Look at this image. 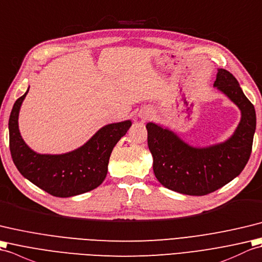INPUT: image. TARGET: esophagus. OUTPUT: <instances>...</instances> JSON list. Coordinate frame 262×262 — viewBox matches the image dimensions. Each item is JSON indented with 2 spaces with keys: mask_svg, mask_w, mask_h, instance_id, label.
I'll list each match as a JSON object with an SVG mask.
<instances>
[{
  "mask_svg": "<svg viewBox=\"0 0 262 262\" xmlns=\"http://www.w3.org/2000/svg\"><path fill=\"white\" fill-rule=\"evenodd\" d=\"M150 116H151V114L149 112H144V113L140 114V118H141L142 121H146V120L150 119Z\"/></svg>",
  "mask_w": 262,
  "mask_h": 262,
  "instance_id": "esophagus-1",
  "label": "esophagus"
}]
</instances>
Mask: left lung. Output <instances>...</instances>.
Returning <instances> with one entry per match:
<instances>
[{"label": "left lung", "mask_w": 262, "mask_h": 262, "mask_svg": "<svg viewBox=\"0 0 262 262\" xmlns=\"http://www.w3.org/2000/svg\"><path fill=\"white\" fill-rule=\"evenodd\" d=\"M214 87L228 96L241 111V120L228 140L208 147H193L175 132L149 122L148 147L154 172L166 188L180 194L203 196L223 187L246 167L252 150L255 111L236 78L217 69Z\"/></svg>", "instance_id": "obj_1"}]
</instances>
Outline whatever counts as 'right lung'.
Instances as JSON below:
<instances>
[{
  "label": "right lung",
  "mask_w": 262,
  "mask_h": 262,
  "mask_svg": "<svg viewBox=\"0 0 262 262\" xmlns=\"http://www.w3.org/2000/svg\"><path fill=\"white\" fill-rule=\"evenodd\" d=\"M29 92L15 101L9 119L10 151L21 175L56 197H72L98 187L107 173L110 156L125 136L131 120L101 127L82 147L61 155L38 154L23 140L19 112Z\"/></svg>",
  "instance_id": "add662e5"
}]
</instances>
